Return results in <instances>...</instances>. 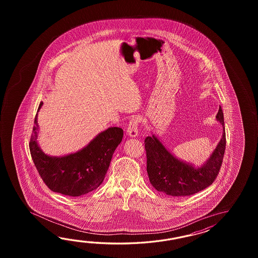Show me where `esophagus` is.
Masks as SVG:
<instances>
[{
  "label": "esophagus",
  "instance_id": "34e87169",
  "mask_svg": "<svg viewBox=\"0 0 258 258\" xmlns=\"http://www.w3.org/2000/svg\"><path fill=\"white\" fill-rule=\"evenodd\" d=\"M140 122L139 117H133L127 127V135L130 137H136L138 134V124Z\"/></svg>",
  "mask_w": 258,
  "mask_h": 258
}]
</instances>
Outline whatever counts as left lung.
Returning <instances> with one entry per match:
<instances>
[{"label": "left lung", "mask_w": 258, "mask_h": 258, "mask_svg": "<svg viewBox=\"0 0 258 258\" xmlns=\"http://www.w3.org/2000/svg\"><path fill=\"white\" fill-rule=\"evenodd\" d=\"M223 127L222 137L214 152L200 168L176 159L155 136L145 139L149 181L159 192L172 197L191 196L209 187L219 174L226 148L224 117L221 107L216 116Z\"/></svg>", "instance_id": "left-lung-1"}]
</instances>
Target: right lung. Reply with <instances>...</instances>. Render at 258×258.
<instances>
[{
	"instance_id": "1",
	"label": "right lung",
	"mask_w": 258,
	"mask_h": 258,
	"mask_svg": "<svg viewBox=\"0 0 258 258\" xmlns=\"http://www.w3.org/2000/svg\"><path fill=\"white\" fill-rule=\"evenodd\" d=\"M43 102L41 101L39 109ZM38 113L29 142L34 164L45 184L51 191L69 197H80L93 191L102 183L112 155L121 142L123 130L110 127L99 133L87 147L63 157H50L38 145Z\"/></svg>"
}]
</instances>
